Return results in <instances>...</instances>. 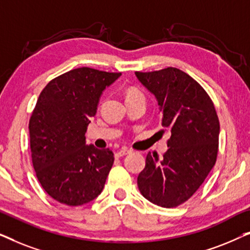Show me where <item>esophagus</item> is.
Returning <instances> with one entry per match:
<instances>
[{
    "label": "esophagus",
    "mask_w": 250,
    "mask_h": 250,
    "mask_svg": "<svg viewBox=\"0 0 250 250\" xmlns=\"http://www.w3.org/2000/svg\"><path fill=\"white\" fill-rule=\"evenodd\" d=\"M129 152H131V151H129V150H127V149H122V150H118V151L115 153V157H117V158H119V157H123V156L128 155Z\"/></svg>",
    "instance_id": "esophagus-1"
}]
</instances>
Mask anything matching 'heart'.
Instances as JSON below:
<instances>
[{"mask_svg":"<svg viewBox=\"0 0 250 250\" xmlns=\"http://www.w3.org/2000/svg\"><path fill=\"white\" fill-rule=\"evenodd\" d=\"M138 93H139V92H136L135 90H131V91L128 92V94H127V95H131V94H138Z\"/></svg>","mask_w":250,"mask_h":250,"instance_id":"b5f03b06","label":"heart"}]
</instances>
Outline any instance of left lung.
Here are the masks:
<instances>
[{"label": "left lung", "mask_w": 250, "mask_h": 250, "mask_svg": "<svg viewBox=\"0 0 250 250\" xmlns=\"http://www.w3.org/2000/svg\"><path fill=\"white\" fill-rule=\"evenodd\" d=\"M140 83L156 98L162 125L170 131L168 149L158 162L148 153L138 176L142 196L158 206L187 201L216 162L220 135L215 107L203 87L177 68L139 73Z\"/></svg>", "instance_id": "obj_1"}]
</instances>
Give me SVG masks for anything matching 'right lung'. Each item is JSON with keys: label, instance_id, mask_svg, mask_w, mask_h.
I'll use <instances>...</instances> for the list:
<instances>
[{"label": "right lung", "instance_id": "add662e5", "mask_svg": "<svg viewBox=\"0 0 250 250\" xmlns=\"http://www.w3.org/2000/svg\"><path fill=\"white\" fill-rule=\"evenodd\" d=\"M121 75L77 68L41 92L29 121L33 166L43 189L61 204L81 206L104 190L114 153L86 145L85 133L104 91Z\"/></svg>", "mask_w": 250, "mask_h": 250}]
</instances>
